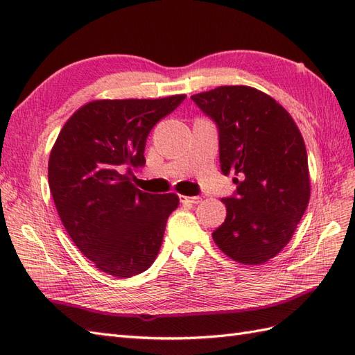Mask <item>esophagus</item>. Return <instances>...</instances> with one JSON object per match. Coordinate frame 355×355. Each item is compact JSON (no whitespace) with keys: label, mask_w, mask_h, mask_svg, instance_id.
Returning a JSON list of instances; mask_svg holds the SVG:
<instances>
[{"label":"esophagus","mask_w":355,"mask_h":355,"mask_svg":"<svg viewBox=\"0 0 355 355\" xmlns=\"http://www.w3.org/2000/svg\"><path fill=\"white\" fill-rule=\"evenodd\" d=\"M180 203H188V205H197L200 202V197H187V196H179Z\"/></svg>","instance_id":"obj_1"}]
</instances>
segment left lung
<instances>
[{
  "mask_svg": "<svg viewBox=\"0 0 355 355\" xmlns=\"http://www.w3.org/2000/svg\"><path fill=\"white\" fill-rule=\"evenodd\" d=\"M191 99L218 129L223 175L236 191L221 198L226 220L212 238L233 261L259 265L286 245L310 198L304 140L289 112L263 92L223 85Z\"/></svg>",
  "mask_w": 355,
  "mask_h": 355,
  "instance_id": "left-lung-1",
  "label": "left lung"
}]
</instances>
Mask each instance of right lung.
<instances>
[{"instance_id": "1", "label": "right lung", "mask_w": 355, "mask_h": 355, "mask_svg": "<svg viewBox=\"0 0 355 355\" xmlns=\"http://www.w3.org/2000/svg\"><path fill=\"white\" fill-rule=\"evenodd\" d=\"M187 96L93 101L64 123L49 155L48 182L64 229L101 271L132 277L158 256L176 194L143 193L132 167L146 140Z\"/></svg>"}]
</instances>
